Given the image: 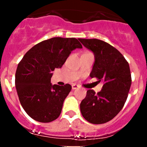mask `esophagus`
<instances>
[{
    "label": "esophagus",
    "instance_id": "1",
    "mask_svg": "<svg viewBox=\"0 0 147 147\" xmlns=\"http://www.w3.org/2000/svg\"><path fill=\"white\" fill-rule=\"evenodd\" d=\"M78 88H79V85H72V89H73V90L77 89Z\"/></svg>",
    "mask_w": 147,
    "mask_h": 147
}]
</instances>
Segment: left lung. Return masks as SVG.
<instances>
[{"label":"left lung","mask_w":147,"mask_h":147,"mask_svg":"<svg viewBox=\"0 0 147 147\" xmlns=\"http://www.w3.org/2000/svg\"><path fill=\"white\" fill-rule=\"evenodd\" d=\"M79 40L95 55L90 76L104 82L98 93L88 90L80 104V110L84 119L90 123L105 124L120 112L127 101L132 83L129 63L117 49L105 41Z\"/></svg>","instance_id":"1"}]
</instances>
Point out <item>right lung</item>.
Segmentation results:
<instances>
[{"label": "right lung", "instance_id": "obj_1", "mask_svg": "<svg viewBox=\"0 0 147 147\" xmlns=\"http://www.w3.org/2000/svg\"><path fill=\"white\" fill-rule=\"evenodd\" d=\"M76 38L53 37L43 40L28 50L18 64L15 87L22 107L34 120L49 123L62 111L71 85H51L55 68H60L75 49H82Z\"/></svg>", "mask_w": 147, "mask_h": 147}]
</instances>
